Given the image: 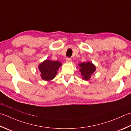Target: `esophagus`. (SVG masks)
Wrapping results in <instances>:
<instances>
[{"label": "esophagus", "instance_id": "34e87169", "mask_svg": "<svg viewBox=\"0 0 131 131\" xmlns=\"http://www.w3.org/2000/svg\"><path fill=\"white\" fill-rule=\"evenodd\" d=\"M71 58H66V62L70 63V62H71Z\"/></svg>", "mask_w": 131, "mask_h": 131}]
</instances>
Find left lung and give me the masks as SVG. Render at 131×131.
<instances>
[{"label": "left lung", "instance_id": "8db88e82", "mask_svg": "<svg viewBox=\"0 0 131 131\" xmlns=\"http://www.w3.org/2000/svg\"><path fill=\"white\" fill-rule=\"evenodd\" d=\"M78 66L82 78L85 81H89L92 74L96 70V66L91 62L81 63L78 64Z\"/></svg>", "mask_w": 131, "mask_h": 131}]
</instances>
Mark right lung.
Wrapping results in <instances>:
<instances>
[{
    "label": "right lung",
    "mask_w": 131,
    "mask_h": 131,
    "mask_svg": "<svg viewBox=\"0 0 131 131\" xmlns=\"http://www.w3.org/2000/svg\"><path fill=\"white\" fill-rule=\"evenodd\" d=\"M62 63L59 61L45 60L38 66L41 78L45 81H50L56 77L57 71Z\"/></svg>",
    "instance_id": "obj_1"
}]
</instances>
